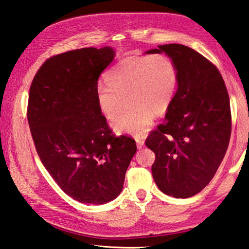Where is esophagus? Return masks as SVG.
<instances>
[{
    "mask_svg": "<svg viewBox=\"0 0 249 249\" xmlns=\"http://www.w3.org/2000/svg\"><path fill=\"white\" fill-rule=\"evenodd\" d=\"M136 143H137V147H138V149H141V148L144 147V140H142V139H137V140H136Z\"/></svg>",
    "mask_w": 249,
    "mask_h": 249,
    "instance_id": "1",
    "label": "esophagus"
}]
</instances>
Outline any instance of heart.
I'll use <instances>...</instances> for the list:
<instances>
[{
    "label": "heart",
    "mask_w": 249,
    "mask_h": 249,
    "mask_svg": "<svg viewBox=\"0 0 249 249\" xmlns=\"http://www.w3.org/2000/svg\"><path fill=\"white\" fill-rule=\"evenodd\" d=\"M106 85L95 89L97 106L109 120H115L124 110V100L130 110L113 124L117 134L145 136L154 115L165 114L176 94L178 72L171 60L163 54L146 57L130 56L105 74Z\"/></svg>",
    "instance_id": "heart-1"
}]
</instances>
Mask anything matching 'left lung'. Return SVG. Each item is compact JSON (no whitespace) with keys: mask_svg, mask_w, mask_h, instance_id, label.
<instances>
[{"mask_svg":"<svg viewBox=\"0 0 249 249\" xmlns=\"http://www.w3.org/2000/svg\"><path fill=\"white\" fill-rule=\"evenodd\" d=\"M165 53L178 72V90L165 122L145 145L156 155L152 172L159 189L176 198L200 192L221 164L230 143V97L220 72L196 51L170 43L145 52Z\"/></svg>","mask_w":249,"mask_h":249,"instance_id":"8db88e82","label":"left lung"}]
</instances>
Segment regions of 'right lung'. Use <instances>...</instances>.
Returning <instances> with one entry per match:
<instances>
[{"label": "right lung", "instance_id": "right-lung-1", "mask_svg": "<svg viewBox=\"0 0 249 249\" xmlns=\"http://www.w3.org/2000/svg\"><path fill=\"white\" fill-rule=\"evenodd\" d=\"M114 57L111 47L63 53L42 64L30 88L37 154L58 186L87 205L118 196L137 150L134 139L113 136L97 106V81Z\"/></svg>", "mask_w": 249, "mask_h": 249}]
</instances>
